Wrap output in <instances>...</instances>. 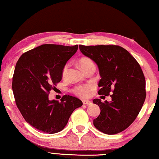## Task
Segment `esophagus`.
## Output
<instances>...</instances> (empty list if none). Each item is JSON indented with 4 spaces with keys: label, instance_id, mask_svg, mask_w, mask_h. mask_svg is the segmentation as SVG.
<instances>
[{
    "label": "esophagus",
    "instance_id": "obj_1",
    "mask_svg": "<svg viewBox=\"0 0 159 159\" xmlns=\"http://www.w3.org/2000/svg\"><path fill=\"white\" fill-rule=\"evenodd\" d=\"M83 104H85V105H90V104H92V102L89 100H85V99H84V100H83Z\"/></svg>",
    "mask_w": 159,
    "mask_h": 159
}]
</instances>
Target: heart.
<instances>
[{"instance_id":"obj_1","label":"heart","mask_w":159,"mask_h":159,"mask_svg":"<svg viewBox=\"0 0 159 159\" xmlns=\"http://www.w3.org/2000/svg\"><path fill=\"white\" fill-rule=\"evenodd\" d=\"M79 64L80 66L81 67V69L83 71H85L88 68H89L90 66H93L94 63L90 58L88 57H82L79 59ZM69 69V64H66L64 66L62 69V71H61V76L63 79H65L67 76V72H68ZM93 85L91 83H87V84L84 85H80L76 86L73 89V93L76 95L77 96H79L80 98H88L89 97L91 93H93Z\"/></svg>"}]
</instances>
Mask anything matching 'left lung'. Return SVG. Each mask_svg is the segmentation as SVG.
<instances>
[{"label": "left lung", "instance_id": "1", "mask_svg": "<svg viewBox=\"0 0 159 159\" xmlns=\"http://www.w3.org/2000/svg\"><path fill=\"white\" fill-rule=\"evenodd\" d=\"M80 50L98 64L102 79L98 94L111 101L94 99L101 112L93 120L98 130L107 134L119 133L138 116L146 98L145 78L137 60L124 48L115 45H80Z\"/></svg>", "mask_w": 159, "mask_h": 159}]
</instances>
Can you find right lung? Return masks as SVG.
<instances>
[{
	"mask_svg": "<svg viewBox=\"0 0 159 159\" xmlns=\"http://www.w3.org/2000/svg\"><path fill=\"white\" fill-rule=\"evenodd\" d=\"M78 50V45L44 44L21 55L12 77L15 103L25 120L37 130L53 134L62 130L70 116L83 102L64 95L61 102L48 99L50 90L61 80L66 61Z\"/></svg>",
	"mask_w": 159,
	"mask_h": 159,
	"instance_id": "obj_1",
	"label": "right lung"
}]
</instances>
